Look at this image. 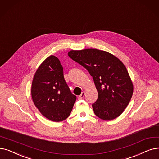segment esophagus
I'll use <instances>...</instances> for the list:
<instances>
[{"label":"esophagus","instance_id":"34e87169","mask_svg":"<svg viewBox=\"0 0 159 159\" xmlns=\"http://www.w3.org/2000/svg\"><path fill=\"white\" fill-rule=\"evenodd\" d=\"M84 96H85V92H84V91H83V92L81 93V94L80 95V96H79L78 98V99H79V100H81V99H83V98H84Z\"/></svg>","mask_w":159,"mask_h":159}]
</instances>
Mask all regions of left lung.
<instances>
[{
  "label": "left lung",
  "instance_id": "8db88e82",
  "mask_svg": "<svg viewBox=\"0 0 159 159\" xmlns=\"http://www.w3.org/2000/svg\"><path fill=\"white\" fill-rule=\"evenodd\" d=\"M68 55L93 77L98 94L92 104L95 115L105 120L119 117L129 104L134 89L123 63L113 55L97 49L71 50Z\"/></svg>",
  "mask_w": 159,
  "mask_h": 159
}]
</instances>
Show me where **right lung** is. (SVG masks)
Instances as JSON below:
<instances>
[{
  "mask_svg": "<svg viewBox=\"0 0 159 159\" xmlns=\"http://www.w3.org/2000/svg\"><path fill=\"white\" fill-rule=\"evenodd\" d=\"M31 95L35 106L49 120L62 121L70 116L76 97L67 85L63 68L55 56L48 57L37 69Z\"/></svg>",
  "mask_w": 159,
  "mask_h": 159,
  "instance_id": "right-lung-1",
  "label": "right lung"
}]
</instances>
